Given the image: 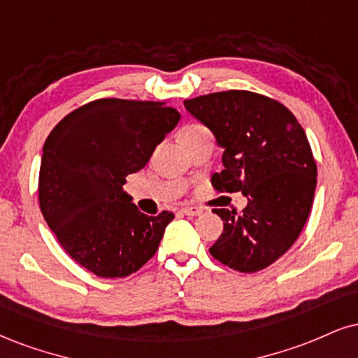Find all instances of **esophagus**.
<instances>
[{
	"label": "esophagus",
	"instance_id": "obj_1",
	"mask_svg": "<svg viewBox=\"0 0 358 358\" xmlns=\"http://www.w3.org/2000/svg\"><path fill=\"white\" fill-rule=\"evenodd\" d=\"M182 213L188 215V217H196V215L201 213V208H198V206H183Z\"/></svg>",
	"mask_w": 358,
	"mask_h": 358
}]
</instances>
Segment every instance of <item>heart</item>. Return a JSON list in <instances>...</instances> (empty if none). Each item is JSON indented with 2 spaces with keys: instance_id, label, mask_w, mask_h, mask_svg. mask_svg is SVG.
<instances>
[{
  "instance_id": "b5f03b06",
  "label": "heart",
  "mask_w": 358,
  "mask_h": 358,
  "mask_svg": "<svg viewBox=\"0 0 358 358\" xmlns=\"http://www.w3.org/2000/svg\"><path fill=\"white\" fill-rule=\"evenodd\" d=\"M201 130H205V127H201V124H198V123L185 124V127L180 128V131H178L180 141H185V140H187V138L193 136V135H195V133L201 131Z\"/></svg>"
}]
</instances>
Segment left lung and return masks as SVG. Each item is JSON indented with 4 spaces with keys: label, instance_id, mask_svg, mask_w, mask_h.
<instances>
[{
    "label": "left lung",
    "instance_id": "obj_1",
    "mask_svg": "<svg viewBox=\"0 0 358 358\" xmlns=\"http://www.w3.org/2000/svg\"><path fill=\"white\" fill-rule=\"evenodd\" d=\"M185 108L223 148L215 190L248 198L242 213L213 210L223 231L210 253L238 272L264 270L295 243L312 208L317 163L307 135L287 106L245 90L185 100Z\"/></svg>",
    "mask_w": 358,
    "mask_h": 358
}]
</instances>
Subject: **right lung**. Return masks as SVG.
Here are the masks:
<instances>
[{
  "label": "right lung",
  "mask_w": 358,
  "mask_h": 358,
  "mask_svg": "<svg viewBox=\"0 0 358 358\" xmlns=\"http://www.w3.org/2000/svg\"><path fill=\"white\" fill-rule=\"evenodd\" d=\"M178 122L163 101L101 98L64 116L46 138L41 213L64 252L96 277H128L157 253L175 215L141 213L123 185Z\"/></svg>",
  "instance_id": "1"
}]
</instances>
